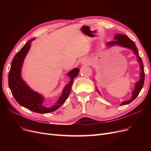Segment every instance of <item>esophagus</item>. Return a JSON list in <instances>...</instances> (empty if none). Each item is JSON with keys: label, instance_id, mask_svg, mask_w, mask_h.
Wrapping results in <instances>:
<instances>
[{"label": "esophagus", "instance_id": "34e87169", "mask_svg": "<svg viewBox=\"0 0 151 151\" xmlns=\"http://www.w3.org/2000/svg\"><path fill=\"white\" fill-rule=\"evenodd\" d=\"M83 63H84V64H86V63H88V60H83Z\"/></svg>", "mask_w": 151, "mask_h": 151}]
</instances>
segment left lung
Returning <instances> with one entry per match:
<instances>
[{"mask_svg":"<svg viewBox=\"0 0 151 151\" xmlns=\"http://www.w3.org/2000/svg\"><path fill=\"white\" fill-rule=\"evenodd\" d=\"M114 39L115 40L112 41V42H109L106 43L107 45V47H111L112 46H114V45H118V46H120L122 47H124L127 48H129L131 50L133 51L135 55L137 57V61L140 63V80L139 81L137 82V83L135 84V89L132 92V97L130 99L127 100V101H123L120 106H122V105H125L130 103L132 102L134 100L137 98V96L139 95L140 91H141L142 88H143L144 83V79H145V73H144V65H143V63L142 60L141 58L140 57L139 55V51L137 48L136 47V45L135 43L132 41L129 37L123 34H116L115 36H114ZM96 90L98 91V93L101 95V93L99 92V91L96 88Z\"/></svg>","mask_w":151,"mask_h":151,"instance_id":"8db88e82","label":"left lung"}]
</instances>
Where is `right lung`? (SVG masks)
<instances>
[{
	"label": "right lung",
	"mask_w": 151,
	"mask_h": 151,
	"mask_svg": "<svg viewBox=\"0 0 151 151\" xmlns=\"http://www.w3.org/2000/svg\"><path fill=\"white\" fill-rule=\"evenodd\" d=\"M35 40V38H33L28 41L14 57L9 72V87L14 98L21 106L36 113H48L57 110L65 103L70 93L73 81L79 74V68H75L67 73L70 81L64 87L62 95L57 102L51 106H47L43 96L31 89L21 77V68L24 60L31 48L32 41Z\"/></svg>",
	"instance_id": "add662e5"
}]
</instances>
